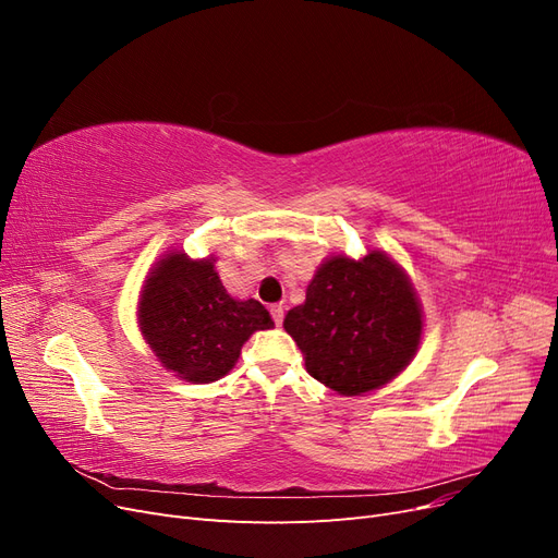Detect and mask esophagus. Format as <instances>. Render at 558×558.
I'll return each instance as SVG.
<instances>
[{
    "mask_svg": "<svg viewBox=\"0 0 558 558\" xmlns=\"http://www.w3.org/2000/svg\"><path fill=\"white\" fill-rule=\"evenodd\" d=\"M269 314H272L277 326L283 324V307H281V305H272V307H269Z\"/></svg>",
    "mask_w": 558,
    "mask_h": 558,
    "instance_id": "34e87169",
    "label": "esophagus"
}]
</instances>
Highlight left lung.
I'll list each match as a JSON object with an SVG mask.
<instances>
[{
	"mask_svg": "<svg viewBox=\"0 0 558 558\" xmlns=\"http://www.w3.org/2000/svg\"><path fill=\"white\" fill-rule=\"evenodd\" d=\"M307 373L342 396L391 381L421 340V307L410 279L381 251L335 256L316 269L307 300L283 318Z\"/></svg>",
	"mask_w": 558,
	"mask_h": 558,
	"instance_id": "left-lung-1",
	"label": "left lung"
}]
</instances>
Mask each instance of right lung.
Instances as JSON below:
<instances>
[{"instance_id": "right-lung-1", "label": "right lung", "mask_w": 558, "mask_h": 558, "mask_svg": "<svg viewBox=\"0 0 558 558\" xmlns=\"http://www.w3.org/2000/svg\"><path fill=\"white\" fill-rule=\"evenodd\" d=\"M140 326L165 369L193 384L228 375L244 342L275 326L258 300H234L218 279L214 260L167 253L140 298Z\"/></svg>"}]
</instances>
